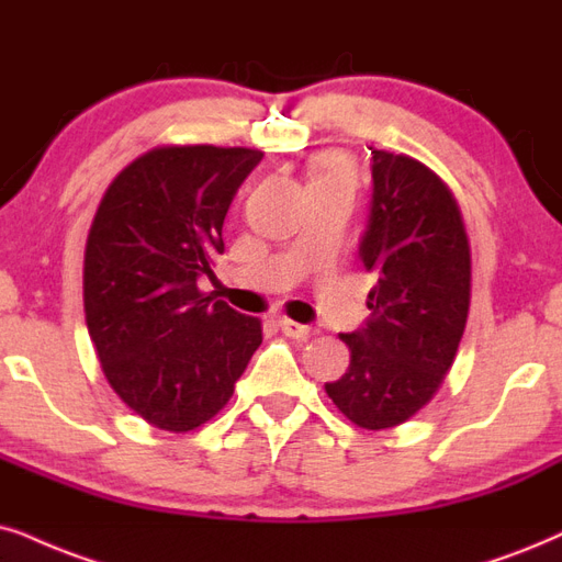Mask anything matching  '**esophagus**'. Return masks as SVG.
<instances>
[{
    "instance_id": "esophagus-1",
    "label": "esophagus",
    "mask_w": 562,
    "mask_h": 562,
    "mask_svg": "<svg viewBox=\"0 0 562 562\" xmlns=\"http://www.w3.org/2000/svg\"><path fill=\"white\" fill-rule=\"evenodd\" d=\"M280 329L288 334L290 339H308V337H314L316 334V329L314 326H305V324H297V322H290V318H280Z\"/></svg>"
}]
</instances>
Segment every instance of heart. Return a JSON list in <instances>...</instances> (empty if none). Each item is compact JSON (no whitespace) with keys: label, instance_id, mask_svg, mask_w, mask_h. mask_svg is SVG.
I'll return each instance as SVG.
<instances>
[{"label":"heart","instance_id":"b5f03b06","mask_svg":"<svg viewBox=\"0 0 562 562\" xmlns=\"http://www.w3.org/2000/svg\"><path fill=\"white\" fill-rule=\"evenodd\" d=\"M339 173H345V168H342V162L334 160V158L318 160L314 168V179H318V176H339Z\"/></svg>","mask_w":562,"mask_h":562}]
</instances>
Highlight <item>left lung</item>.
Returning a JSON list of instances; mask_svg holds the SVG:
<instances>
[{"label": "left lung", "mask_w": 562, "mask_h": 562, "mask_svg": "<svg viewBox=\"0 0 562 562\" xmlns=\"http://www.w3.org/2000/svg\"><path fill=\"white\" fill-rule=\"evenodd\" d=\"M371 207L360 261L375 274L371 316L339 334L350 368L326 394L366 430L394 428L432 400L470 314L472 259L459 204L420 160L371 147Z\"/></svg>", "instance_id": "1"}]
</instances>
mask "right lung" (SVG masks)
Here are the masks:
<instances>
[{
  "label": "right lung",
  "instance_id": "1",
  "mask_svg": "<svg viewBox=\"0 0 562 562\" xmlns=\"http://www.w3.org/2000/svg\"><path fill=\"white\" fill-rule=\"evenodd\" d=\"M261 150L170 145L105 189L85 246V322L111 389L160 430L207 423L261 345V322L196 282L215 277L223 223Z\"/></svg>",
  "mask_w": 562,
  "mask_h": 562
}]
</instances>
